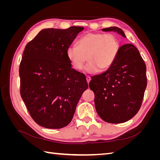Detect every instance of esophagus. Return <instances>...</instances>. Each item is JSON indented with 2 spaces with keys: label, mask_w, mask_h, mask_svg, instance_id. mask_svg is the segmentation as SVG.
<instances>
[{
  "label": "esophagus",
  "mask_w": 160,
  "mask_h": 160,
  "mask_svg": "<svg viewBox=\"0 0 160 160\" xmlns=\"http://www.w3.org/2000/svg\"><path fill=\"white\" fill-rule=\"evenodd\" d=\"M86 79H87V82H88V83H89V82L91 81V77L89 76H87Z\"/></svg>",
  "instance_id": "esophagus-1"
}]
</instances>
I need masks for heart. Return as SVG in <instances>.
<instances>
[{
    "label": "heart",
    "instance_id": "heart-1",
    "mask_svg": "<svg viewBox=\"0 0 160 160\" xmlns=\"http://www.w3.org/2000/svg\"><path fill=\"white\" fill-rule=\"evenodd\" d=\"M120 43L113 34L89 32L77 42V46L71 45L67 49L66 55L72 67L81 70L85 67L88 73H95L99 70H107L113 65L119 51Z\"/></svg>",
    "mask_w": 160,
    "mask_h": 160
}]
</instances>
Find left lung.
Returning a JSON list of instances; mask_svg holds the SVG:
<instances>
[{
	"label": "left lung",
	"mask_w": 160,
	"mask_h": 160,
	"mask_svg": "<svg viewBox=\"0 0 160 160\" xmlns=\"http://www.w3.org/2000/svg\"><path fill=\"white\" fill-rule=\"evenodd\" d=\"M102 31L126 37L116 27ZM89 86L95 94L97 112L105 122L121 123L134 117L141 108L147 86L146 66L137 48L132 44L120 47L113 65L91 77Z\"/></svg>",
	"instance_id": "1"
}]
</instances>
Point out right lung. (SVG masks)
<instances>
[{"label":"right lung","instance_id":"1","mask_svg":"<svg viewBox=\"0 0 160 160\" xmlns=\"http://www.w3.org/2000/svg\"><path fill=\"white\" fill-rule=\"evenodd\" d=\"M83 29L75 26L45 28L25 48L19 67L21 95L31 118L42 127L67 126L88 88L85 75L71 68L66 55Z\"/></svg>","mask_w":160,"mask_h":160}]
</instances>
